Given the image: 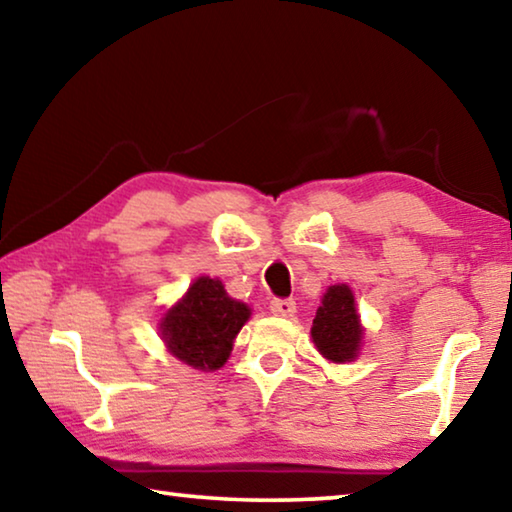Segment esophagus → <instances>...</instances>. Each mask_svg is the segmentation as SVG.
I'll list each match as a JSON object with an SVG mask.
<instances>
[{
  "mask_svg": "<svg viewBox=\"0 0 512 512\" xmlns=\"http://www.w3.org/2000/svg\"><path fill=\"white\" fill-rule=\"evenodd\" d=\"M271 311L275 316L289 318V316L296 314V302L287 300V298H275V300H271Z\"/></svg>",
  "mask_w": 512,
  "mask_h": 512,
  "instance_id": "esophagus-1",
  "label": "esophagus"
}]
</instances>
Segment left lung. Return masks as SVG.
<instances>
[{
    "instance_id": "1",
    "label": "left lung",
    "mask_w": 512,
    "mask_h": 512,
    "mask_svg": "<svg viewBox=\"0 0 512 512\" xmlns=\"http://www.w3.org/2000/svg\"><path fill=\"white\" fill-rule=\"evenodd\" d=\"M361 323L354 309V296L350 287L336 284L329 287L323 305L318 307L311 339H314L318 352L334 363L352 361L359 352L361 343Z\"/></svg>"
}]
</instances>
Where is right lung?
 Masks as SVG:
<instances>
[{
	"label": "right lung",
	"instance_id": "right-lung-1",
	"mask_svg": "<svg viewBox=\"0 0 512 512\" xmlns=\"http://www.w3.org/2000/svg\"><path fill=\"white\" fill-rule=\"evenodd\" d=\"M250 316L244 302L232 300L223 284L198 277L187 296L160 323L162 339L173 357L198 370H219Z\"/></svg>",
	"mask_w": 512,
	"mask_h": 512
}]
</instances>
